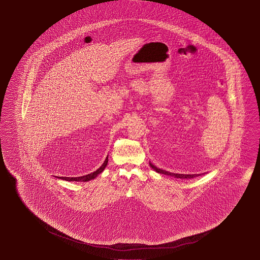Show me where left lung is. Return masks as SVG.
Returning <instances> with one entry per match:
<instances>
[{"label": "left lung", "mask_w": 260, "mask_h": 260, "mask_svg": "<svg viewBox=\"0 0 260 260\" xmlns=\"http://www.w3.org/2000/svg\"><path fill=\"white\" fill-rule=\"evenodd\" d=\"M149 165H150V167H151L152 169L155 170L156 172H157V173L167 175V176H170V177H174V178H177V179H192V178H195V177H198V176H201V175H202L179 174V173H172V172H170V171H166V170H161V169H158V168H156V166L153 165L151 162H149Z\"/></svg>", "instance_id": "left-lung-1"}]
</instances>
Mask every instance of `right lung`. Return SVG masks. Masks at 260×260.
Masks as SVG:
<instances>
[{"label":"right lung","instance_id":"add662e5","mask_svg":"<svg viewBox=\"0 0 260 260\" xmlns=\"http://www.w3.org/2000/svg\"><path fill=\"white\" fill-rule=\"evenodd\" d=\"M107 163H108V156L104 160V164L101 166L98 170L94 171V172H91L90 174L81 176V177H76V178H74V177H72V178L71 177V178L70 177H58L57 179H61V180H67V181H84V182L89 181V180H94L98 175L101 174L104 171L105 167L107 166Z\"/></svg>","mask_w":260,"mask_h":260}]
</instances>
